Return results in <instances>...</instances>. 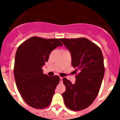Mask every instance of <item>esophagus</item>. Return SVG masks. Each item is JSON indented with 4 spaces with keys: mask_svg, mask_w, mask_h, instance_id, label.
Masks as SVG:
<instances>
[{
    "mask_svg": "<svg viewBox=\"0 0 120 120\" xmlns=\"http://www.w3.org/2000/svg\"><path fill=\"white\" fill-rule=\"evenodd\" d=\"M62 77H59V82H60V83H62Z\"/></svg>",
    "mask_w": 120,
    "mask_h": 120,
    "instance_id": "obj_1",
    "label": "esophagus"
}]
</instances>
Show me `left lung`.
<instances>
[{"mask_svg": "<svg viewBox=\"0 0 120 120\" xmlns=\"http://www.w3.org/2000/svg\"><path fill=\"white\" fill-rule=\"evenodd\" d=\"M70 51L71 65L78 74L74 84L64 77L66 90L62 93L65 106L72 111L88 108L97 96L105 74L104 59L101 49L85 38H61Z\"/></svg>", "mask_w": 120, "mask_h": 120, "instance_id": "1", "label": "left lung"}]
</instances>
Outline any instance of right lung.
Masks as SVG:
<instances>
[{
  "label": "right lung",
  "instance_id": "right-lung-1",
  "mask_svg": "<svg viewBox=\"0 0 120 120\" xmlns=\"http://www.w3.org/2000/svg\"><path fill=\"white\" fill-rule=\"evenodd\" d=\"M62 45L59 39L33 37L17 50L14 67L15 80L24 101L32 108L43 109L52 101L59 77L43 74L42 67L48 61L52 51Z\"/></svg>",
  "mask_w": 120,
  "mask_h": 120
}]
</instances>
